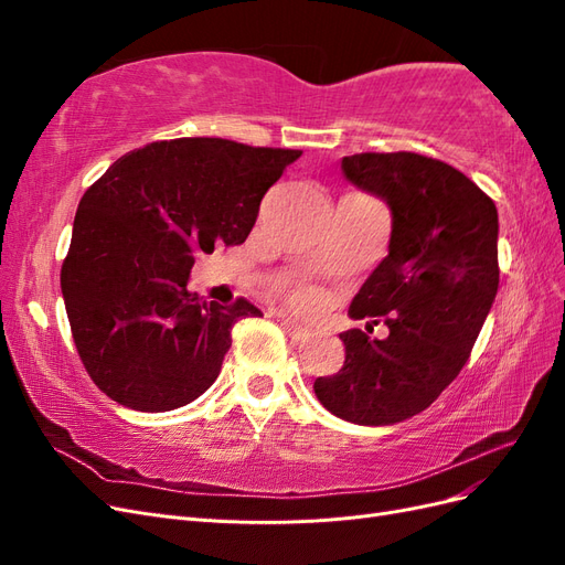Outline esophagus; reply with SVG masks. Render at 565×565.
Returning <instances> with one entry per match:
<instances>
[{
  "mask_svg": "<svg viewBox=\"0 0 565 565\" xmlns=\"http://www.w3.org/2000/svg\"><path fill=\"white\" fill-rule=\"evenodd\" d=\"M282 330L292 337V339H306L311 334V328H306V324H301V322H297V320H292V318H282Z\"/></svg>",
  "mask_w": 565,
  "mask_h": 565,
  "instance_id": "34e87169",
  "label": "esophagus"
}]
</instances>
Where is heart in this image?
Segmentation results:
<instances>
[{
  "label": "heart",
  "instance_id": "1",
  "mask_svg": "<svg viewBox=\"0 0 565 565\" xmlns=\"http://www.w3.org/2000/svg\"><path fill=\"white\" fill-rule=\"evenodd\" d=\"M295 301H297L299 306H303V309H313L318 299H316V295H311V292H297Z\"/></svg>",
  "mask_w": 565,
  "mask_h": 565
}]
</instances>
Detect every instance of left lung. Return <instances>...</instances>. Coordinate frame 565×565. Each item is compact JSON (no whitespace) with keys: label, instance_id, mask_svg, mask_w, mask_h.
I'll return each mask as SVG.
<instances>
[{"label":"left lung","instance_id":"left-lung-1","mask_svg":"<svg viewBox=\"0 0 565 565\" xmlns=\"http://www.w3.org/2000/svg\"><path fill=\"white\" fill-rule=\"evenodd\" d=\"M341 174L386 202L388 254L349 306L384 320L388 337L347 330V361L318 377V401L339 419L386 426L415 417L446 388L476 344L498 295V207L455 167L417 152H361Z\"/></svg>","mask_w":565,"mask_h":565}]
</instances>
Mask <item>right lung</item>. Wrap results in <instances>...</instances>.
Masks as SVG:
<instances>
[{"label":"right lung","instance_id":"obj_1","mask_svg":"<svg viewBox=\"0 0 565 565\" xmlns=\"http://www.w3.org/2000/svg\"><path fill=\"white\" fill-rule=\"evenodd\" d=\"M299 158L226 139L156 141L82 195L61 289L77 353L108 398L167 413L214 384L233 324L262 311L193 295L195 254L245 243L262 198Z\"/></svg>","mask_w":565,"mask_h":565}]
</instances>
